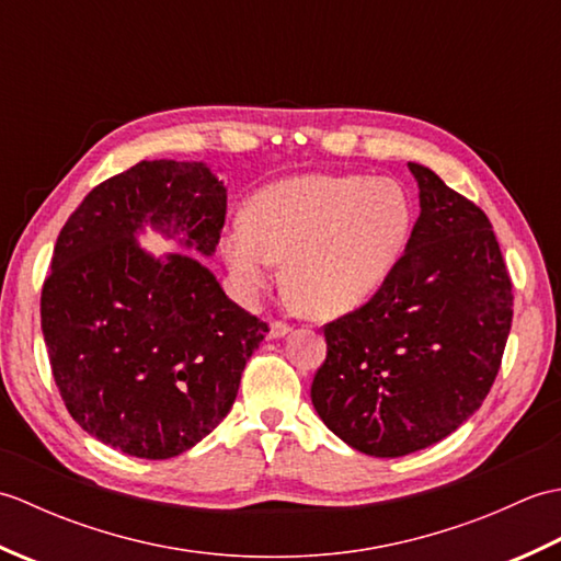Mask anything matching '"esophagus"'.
<instances>
[{"mask_svg": "<svg viewBox=\"0 0 561 561\" xmlns=\"http://www.w3.org/2000/svg\"><path fill=\"white\" fill-rule=\"evenodd\" d=\"M289 332H291V328H289L287 323H279V320H277V323H272V325H270V337H272V340L287 337Z\"/></svg>", "mask_w": 561, "mask_h": 561, "instance_id": "obj_1", "label": "esophagus"}]
</instances>
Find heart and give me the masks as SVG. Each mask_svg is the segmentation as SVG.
Instances as JSON below:
<instances>
[{
	"mask_svg": "<svg viewBox=\"0 0 561 561\" xmlns=\"http://www.w3.org/2000/svg\"><path fill=\"white\" fill-rule=\"evenodd\" d=\"M414 209L396 181L306 173L265 185L248 202V224L224 238V257L245 291L267 287L274 262L301 313L330 320L362 308L396 272Z\"/></svg>",
	"mask_w": 561,
	"mask_h": 561,
	"instance_id": "obj_1",
	"label": "heart"
}]
</instances>
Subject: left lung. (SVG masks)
<instances>
[{
  "mask_svg": "<svg viewBox=\"0 0 561 561\" xmlns=\"http://www.w3.org/2000/svg\"><path fill=\"white\" fill-rule=\"evenodd\" d=\"M420 219L390 279L325 325L311 386L344 444L400 458L438 444L480 410L502 364L514 294L490 219L422 163Z\"/></svg>",
  "mask_w": 561,
  "mask_h": 561,
  "instance_id": "8db88e82",
  "label": "left lung"
}]
</instances>
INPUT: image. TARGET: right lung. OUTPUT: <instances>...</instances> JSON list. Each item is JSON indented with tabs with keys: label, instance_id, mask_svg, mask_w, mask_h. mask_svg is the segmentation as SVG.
<instances>
[{
	"label": "right lung",
	"instance_id": "right-lung-1",
	"mask_svg": "<svg viewBox=\"0 0 561 561\" xmlns=\"http://www.w3.org/2000/svg\"><path fill=\"white\" fill-rule=\"evenodd\" d=\"M226 187L205 161H141L93 187L57 236L41 325L55 383L83 432L127 456L190 450L233 408L267 325L187 253L214 255Z\"/></svg>",
	"mask_w": 561,
	"mask_h": 561
}]
</instances>
